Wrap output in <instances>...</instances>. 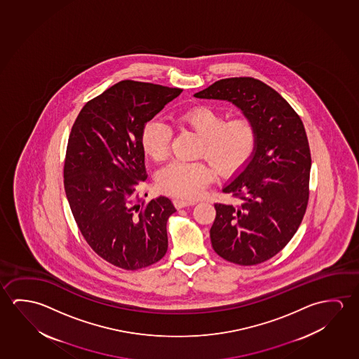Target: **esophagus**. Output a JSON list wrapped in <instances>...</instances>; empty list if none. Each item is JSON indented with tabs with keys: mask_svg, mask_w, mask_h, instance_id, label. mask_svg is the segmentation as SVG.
I'll use <instances>...</instances> for the list:
<instances>
[{
	"mask_svg": "<svg viewBox=\"0 0 359 359\" xmlns=\"http://www.w3.org/2000/svg\"><path fill=\"white\" fill-rule=\"evenodd\" d=\"M173 203L176 205V208L178 210H181V208H184V207H188V205H194V201H184V199H175L173 201Z\"/></svg>",
	"mask_w": 359,
	"mask_h": 359,
	"instance_id": "1",
	"label": "esophagus"
}]
</instances>
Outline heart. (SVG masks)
I'll list each match as a JSON object with an SVG mask.
<instances>
[{"label":"heart","mask_w":359,"mask_h":359,"mask_svg":"<svg viewBox=\"0 0 359 359\" xmlns=\"http://www.w3.org/2000/svg\"><path fill=\"white\" fill-rule=\"evenodd\" d=\"M175 122L201 138L197 157L208 161L219 176H232L241 171L256 151L257 126L247 116L226 121V116L219 111L196 106L177 114ZM170 143V127L160 118L148 121L141 135L144 154L161 162L168 156ZM212 175L211 167L202 161L172 162L158 172L156 183L163 194L177 198L194 199L205 191Z\"/></svg>","instance_id":"obj_1"}]
</instances>
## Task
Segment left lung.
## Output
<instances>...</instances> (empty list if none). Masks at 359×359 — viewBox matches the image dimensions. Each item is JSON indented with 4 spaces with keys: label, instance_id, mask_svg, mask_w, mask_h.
<instances>
[{
    "label": "left lung",
    "instance_id": "left-lung-1",
    "mask_svg": "<svg viewBox=\"0 0 359 359\" xmlns=\"http://www.w3.org/2000/svg\"><path fill=\"white\" fill-rule=\"evenodd\" d=\"M194 97L229 101L256 123L252 160L223 188L238 205H215L210 234L213 250L228 262H266L285 248L307 210L312 160L301 117L278 92L253 77L223 79Z\"/></svg>",
    "mask_w": 359,
    "mask_h": 359
}]
</instances>
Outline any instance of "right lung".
<instances>
[{"instance_id": "obj_1", "label": "right lung", "mask_w": 359, "mask_h": 359, "mask_svg": "<svg viewBox=\"0 0 359 359\" xmlns=\"http://www.w3.org/2000/svg\"><path fill=\"white\" fill-rule=\"evenodd\" d=\"M183 90L125 80L86 103L69 133L63 184L86 242L127 271L158 262L168 248L167 219L176 212L161 196L144 203V125Z\"/></svg>"}]
</instances>
